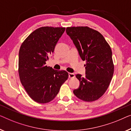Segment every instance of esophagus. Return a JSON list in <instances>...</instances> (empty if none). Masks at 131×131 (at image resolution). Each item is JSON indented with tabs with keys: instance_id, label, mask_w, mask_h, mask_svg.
I'll list each match as a JSON object with an SVG mask.
<instances>
[{
	"instance_id": "34e87169",
	"label": "esophagus",
	"mask_w": 131,
	"mask_h": 131,
	"mask_svg": "<svg viewBox=\"0 0 131 131\" xmlns=\"http://www.w3.org/2000/svg\"><path fill=\"white\" fill-rule=\"evenodd\" d=\"M75 77V74L73 73H69V78H73Z\"/></svg>"
}]
</instances>
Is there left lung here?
I'll return each instance as SVG.
<instances>
[{
  "label": "left lung",
  "mask_w": 131,
  "mask_h": 131,
  "mask_svg": "<svg viewBox=\"0 0 131 131\" xmlns=\"http://www.w3.org/2000/svg\"><path fill=\"white\" fill-rule=\"evenodd\" d=\"M70 37L82 60L86 62L85 76L76 75L80 81L73 94L85 102L98 100L109 86L114 65L111 48L100 32L88 27H68Z\"/></svg>",
  "instance_id": "1"
}]
</instances>
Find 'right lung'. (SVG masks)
Instances as JSON below:
<instances>
[{
  "mask_svg": "<svg viewBox=\"0 0 131 131\" xmlns=\"http://www.w3.org/2000/svg\"><path fill=\"white\" fill-rule=\"evenodd\" d=\"M65 30L63 27H41L31 33L20 47V81L29 96L37 103L53 100L69 76L65 71H57L46 65Z\"/></svg>",
  "mask_w": 131,
  "mask_h": 131,
  "instance_id": "1",
  "label": "right lung"
}]
</instances>
